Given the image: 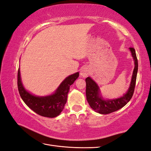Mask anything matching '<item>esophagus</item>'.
I'll return each mask as SVG.
<instances>
[{
    "instance_id": "34e87169",
    "label": "esophagus",
    "mask_w": 151,
    "mask_h": 151,
    "mask_svg": "<svg viewBox=\"0 0 151 151\" xmlns=\"http://www.w3.org/2000/svg\"><path fill=\"white\" fill-rule=\"evenodd\" d=\"M89 74V69L88 68H82L80 70V75L82 77H86Z\"/></svg>"
}]
</instances>
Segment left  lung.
<instances>
[{"mask_svg":"<svg viewBox=\"0 0 151 151\" xmlns=\"http://www.w3.org/2000/svg\"><path fill=\"white\" fill-rule=\"evenodd\" d=\"M129 49L134 60V68L133 70L130 86L127 92L124 93L123 96L114 99H104L101 96L100 87L98 84L91 77H87L86 79L87 100L90 107L96 113L107 114L116 111L124 107L131 99L136 85L138 64L135 50L133 47H129Z\"/></svg>","mask_w":151,"mask_h":151,"instance_id":"left-lung-1","label":"left lung"}]
</instances>
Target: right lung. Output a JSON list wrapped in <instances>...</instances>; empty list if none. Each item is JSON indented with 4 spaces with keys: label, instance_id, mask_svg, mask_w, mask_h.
I'll list each match as a JSON object with an SVG mask.
<instances>
[{
    "label": "right lung",
    "instance_id": "obj_1",
    "mask_svg": "<svg viewBox=\"0 0 151 151\" xmlns=\"http://www.w3.org/2000/svg\"><path fill=\"white\" fill-rule=\"evenodd\" d=\"M78 76V72L68 76L60 84L55 93L47 96H39L30 93L24 88L19 68L17 80L19 92L24 103L35 113L44 117L55 118L61 113L67 101L70 86Z\"/></svg>",
    "mask_w": 151,
    "mask_h": 151
}]
</instances>
